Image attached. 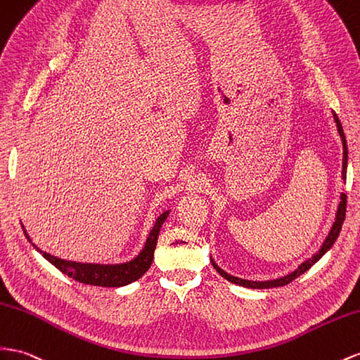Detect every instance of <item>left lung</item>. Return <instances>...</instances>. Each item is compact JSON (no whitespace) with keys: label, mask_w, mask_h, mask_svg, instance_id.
I'll return each instance as SVG.
<instances>
[{"label":"left lung","mask_w":360,"mask_h":360,"mask_svg":"<svg viewBox=\"0 0 360 360\" xmlns=\"http://www.w3.org/2000/svg\"><path fill=\"white\" fill-rule=\"evenodd\" d=\"M333 118H335V122H336L338 133H339V136H341V141H342V148H344V158H342V179L345 180V179H347V162H348L347 139H345V134H344V130H342L341 121H339L338 115H336L335 112H333ZM345 212H347V195L342 192V193H341V202H339V206H338L335 222H333L332 229H330V231H328V236H327L326 240L323 242L321 248L318 250V252H315V255L312 256V259L304 260L303 264H301L295 271H292V273L285 276V277L274 278V280H266V281H252V280H244V278H239V277L227 274L226 271H222V269L215 264V262H213V259H210V260H212V265H213V268H215L222 277L227 278L229 281H231V283L239 285V286H245V288H251V289H268V288L285 286V285L290 283V281H292V280H295L297 277H300L301 274H304L309 268H312V266L316 264V262H318L319 259H321L330 248H332V245L335 244V240H336L338 236H339V233H341V229H342V224H344V219H345Z\"/></svg>","instance_id":"1"}]
</instances>
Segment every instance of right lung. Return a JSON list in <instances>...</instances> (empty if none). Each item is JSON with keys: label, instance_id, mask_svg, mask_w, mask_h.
<instances>
[{"label": "right lung", "instance_id": "obj_1", "mask_svg": "<svg viewBox=\"0 0 360 360\" xmlns=\"http://www.w3.org/2000/svg\"><path fill=\"white\" fill-rule=\"evenodd\" d=\"M168 215H169V210H165L156 219V224H154V227L151 229L142 251L133 260L125 262V264H116V265L82 264V262L63 260L56 256H51L50 252L39 250L34 244L33 247H36V250L41 252V255L50 262V264H53L57 269H60L63 274L74 278L75 281H80V283H84V285H94V286L120 288V286L133 283V281L141 278L145 273H147L148 268L153 264L154 250H156V245H158L160 227L165 222V219L168 218ZM22 230H24L25 238L32 242L30 236L27 235L24 226H22Z\"/></svg>", "mask_w": 360, "mask_h": 360}]
</instances>
